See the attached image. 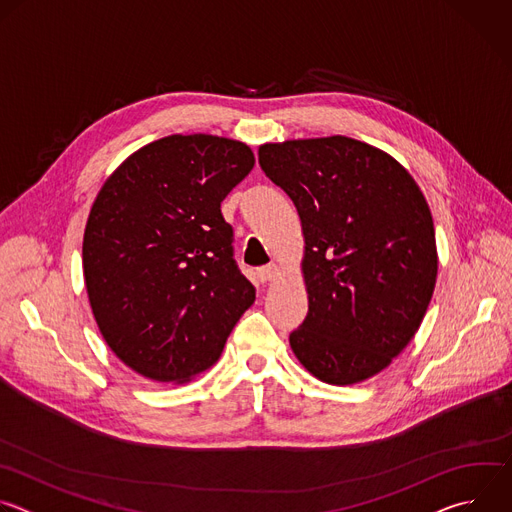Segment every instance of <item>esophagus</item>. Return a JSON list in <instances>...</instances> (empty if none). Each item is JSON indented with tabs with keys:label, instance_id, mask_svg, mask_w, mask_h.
I'll return each instance as SVG.
<instances>
[{
	"label": "esophagus",
	"instance_id": "esophagus-1",
	"mask_svg": "<svg viewBox=\"0 0 512 512\" xmlns=\"http://www.w3.org/2000/svg\"><path fill=\"white\" fill-rule=\"evenodd\" d=\"M277 273H279V267L275 263H269V265H263V267L257 269V277H259L261 283H267V281L275 279Z\"/></svg>",
	"mask_w": 512,
	"mask_h": 512
}]
</instances>
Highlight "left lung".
<instances>
[{
    "mask_svg": "<svg viewBox=\"0 0 512 512\" xmlns=\"http://www.w3.org/2000/svg\"><path fill=\"white\" fill-rule=\"evenodd\" d=\"M259 164L296 204L306 239L310 306L291 350L324 383L371 379L411 342L433 296L425 196L391 156L342 135L265 143Z\"/></svg>",
    "mask_w": 512,
    "mask_h": 512,
    "instance_id": "left-lung-1",
    "label": "left lung"
}]
</instances>
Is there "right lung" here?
Wrapping results in <instances>:
<instances>
[{
    "label": "right lung",
    "mask_w": 512,
    "mask_h": 512,
    "mask_svg": "<svg viewBox=\"0 0 512 512\" xmlns=\"http://www.w3.org/2000/svg\"><path fill=\"white\" fill-rule=\"evenodd\" d=\"M253 164L241 141L168 135L97 194L83 239L87 294L105 342L135 373L184 383L206 371L255 302L221 212Z\"/></svg>",
    "instance_id": "add662e5"
}]
</instances>
